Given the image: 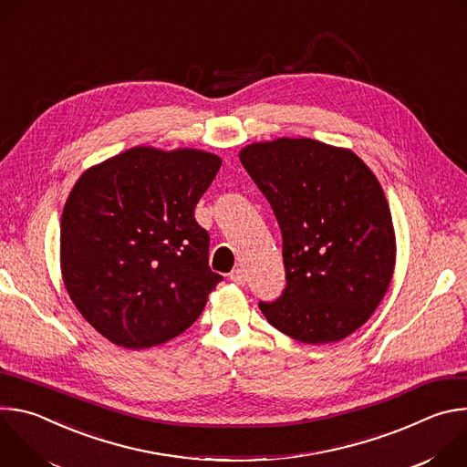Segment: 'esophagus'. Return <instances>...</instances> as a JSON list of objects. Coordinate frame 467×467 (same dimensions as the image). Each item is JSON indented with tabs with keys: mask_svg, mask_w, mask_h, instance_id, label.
<instances>
[{
	"mask_svg": "<svg viewBox=\"0 0 467 467\" xmlns=\"http://www.w3.org/2000/svg\"><path fill=\"white\" fill-rule=\"evenodd\" d=\"M229 279H231L233 283H236V285H245L247 275H245V272H244L242 268H236V270H233V272L229 274Z\"/></svg>",
	"mask_w": 467,
	"mask_h": 467,
	"instance_id": "1",
	"label": "esophagus"
}]
</instances>
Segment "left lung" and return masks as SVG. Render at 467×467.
Segmentation results:
<instances>
[{"instance_id":"obj_1","label":"left lung","mask_w":467,"mask_h":467,"mask_svg":"<svg viewBox=\"0 0 467 467\" xmlns=\"http://www.w3.org/2000/svg\"><path fill=\"white\" fill-rule=\"evenodd\" d=\"M240 161L283 233L286 288L258 305L262 314L303 344L344 340L393 277L395 231L380 182L351 150L312 139L254 142Z\"/></svg>"}]
</instances>
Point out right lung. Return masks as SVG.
<instances>
[{
  "label": "right lung",
  "instance_id": "right-lung-1",
  "mask_svg": "<svg viewBox=\"0 0 467 467\" xmlns=\"http://www.w3.org/2000/svg\"><path fill=\"white\" fill-rule=\"evenodd\" d=\"M222 166L214 153L130 148L74 184L60 218V272L70 299L109 342L164 344L203 312L223 279L193 209Z\"/></svg>",
  "mask_w": 467,
  "mask_h": 467
}]
</instances>
